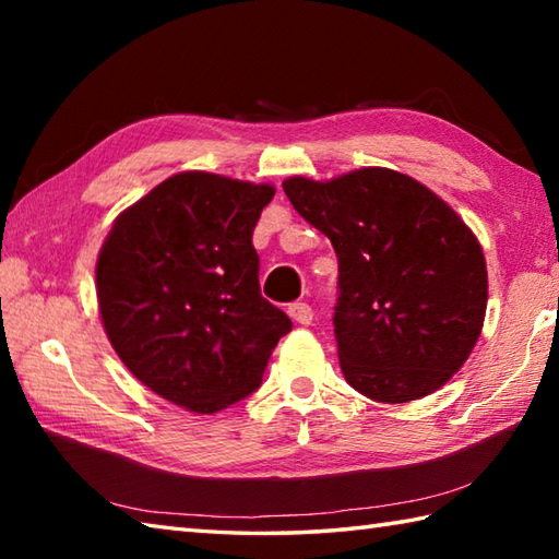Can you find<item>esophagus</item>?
<instances>
[{
	"instance_id": "obj_1",
	"label": "esophagus",
	"mask_w": 559,
	"mask_h": 559,
	"mask_svg": "<svg viewBox=\"0 0 559 559\" xmlns=\"http://www.w3.org/2000/svg\"><path fill=\"white\" fill-rule=\"evenodd\" d=\"M288 314L293 317V322H298V324H312V319H314V312H312V307L307 305V302H293L290 307H288Z\"/></svg>"
}]
</instances>
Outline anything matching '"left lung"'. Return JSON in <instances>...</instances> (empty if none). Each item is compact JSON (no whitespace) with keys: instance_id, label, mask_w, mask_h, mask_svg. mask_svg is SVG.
<instances>
[{"instance_id":"1","label":"left lung","mask_w":559,"mask_h":559,"mask_svg":"<svg viewBox=\"0 0 559 559\" xmlns=\"http://www.w3.org/2000/svg\"><path fill=\"white\" fill-rule=\"evenodd\" d=\"M283 192L338 257L334 331L346 382L382 403L444 386L480 338L488 269L478 237L432 189L389 168Z\"/></svg>"}]
</instances>
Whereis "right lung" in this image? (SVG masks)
I'll use <instances>...</instances> for the list:
<instances>
[{
    "label": "right lung",
    "instance_id": "1",
    "mask_svg": "<svg viewBox=\"0 0 559 559\" xmlns=\"http://www.w3.org/2000/svg\"><path fill=\"white\" fill-rule=\"evenodd\" d=\"M273 185L187 170L115 218L96 264L103 329L141 384L213 415L261 384L293 322L259 293L252 245Z\"/></svg>",
    "mask_w": 559,
    "mask_h": 559
}]
</instances>
